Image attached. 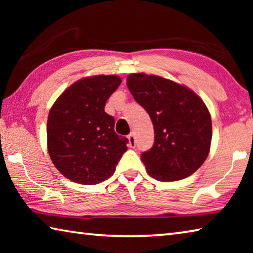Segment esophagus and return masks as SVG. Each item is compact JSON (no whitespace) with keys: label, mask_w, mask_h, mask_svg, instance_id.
<instances>
[{"label":"esophagus","mask_w":253,"mask_h":253,"mask_svg":"<svg viewBox=\"0 0 253 253\" xmlns=\"http://www.w3.org/2000/svg\"><path fill=\"white\" fill-rule=\"evenodd\" d=\"M128 142H129V146L134 148L136 146V138H135V134L134 132H130L128 135Z\"/></svg>","instance_id":"obj_1"}]
</instances>
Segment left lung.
I'll use <instances>...</instances> for the list:
<instances>
[{
    "label": "left lung",
    "mask_w": 253,
    "mask_h": 253,
    "mask_svg": "<svg viewBox=\"0 0 253 253\" xmlns=\"http://www.w3.org/2000/svg\"><path fill=\"white\" fill-rule=\"evenodd\" d=\"M127 85L154 126L153 147L140 158L149 176L173 182L196 172L207 160L212 122L201 98L184 85L157 76L131 74Z\"/></svg>",
    "instance_id": "1"
}]
</instances>
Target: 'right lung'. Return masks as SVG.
I'll return each instance as SVG.
<instances>
[{
  "mask_svg": "<svg viewBox=\"0 0 253 253\" xmlns=\"http://www.w3.org/2000/svg\"><path fill=\"white\" fill-rule=\"evenodd\" d=\"M121 83L117 76L81 79L66 89L50 109L49 155L70 181L84 185L106 181L127 151L128 139L115 132V118L105 111L107 100Z\"/></svg>",
  "mask_w": 253,
  "mask_h": 253,
  "instance_id": "add662e5",
  "label": "right lung"
}]
</instances>
